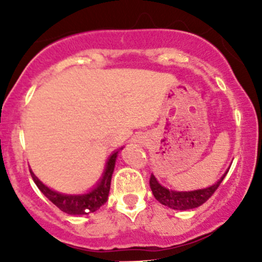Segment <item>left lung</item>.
I'll list each match as a JSON object with an SVG mask.
<instances>
[{
	"label": "left lung",
	"mask_w": 262,
	"mask_h": 262,
	"mask_svg": "<svg viewBox=\"0 0 262 262\" xmlns=\"http://www.w3.org/2000/svg\"><path fill=\"white\" fill-rule=\"evenodd\" d=\"M226 175L227 172L222 176L221 180L216 182V184L212 185V186L207 187V189L194 190V191H173V190H168L166 187L161 186L153 175H150L149 178V186L155 198L161 204L166 205V207L171 208V209L187 210L194 209V208H198L202 204H204L215 192V190L218 189Z\"/></svg>",
	"instance_id": "8db88e82"
}]
</instances>
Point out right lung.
<instances>
[{
    "label": "right lung",
    "mask_w": 262,
    "mask_h": 262,
    "mask_svg": "<svg viewBox=\"0 0 262 262\" xmlns=\"http://www.w3.org/2000/svg\"><path fill=\"white\" fill-rule=\"evenodd\" d=\"M116 156H118V152H114L110 156L109 161L106 163V170H105L104 176H102L101 181L97 184V186L83 195H63L57 191H53V190H50L49 187H47L43 182L39 180L31 171L30 173L38 189L48 198L55 207L59 208L62 212L72 214V215L94 213L101 205L106 203L107 196H109L110 182H112L113 171H114L115 167Z\"/></svg>",
    "instance_id": "1"
}]
</instances>
